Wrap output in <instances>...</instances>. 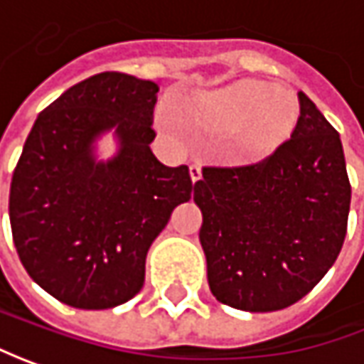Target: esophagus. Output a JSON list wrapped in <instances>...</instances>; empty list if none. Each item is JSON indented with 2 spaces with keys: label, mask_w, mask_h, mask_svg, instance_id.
Here are the masks:
<instances>
[{
  "label": "esophagus",
  "mask_w": 364,
  "mask_h": 364,
  "mask_svg": "<svg viewBox=\"0 0 364 364\" xmlns=\"http://www.w3.org/2000/svg\"><path fill=\"white\" fill-rule=\"evenodd\" d=\"M189 175H191V181L197 183L201 179V167H199V165H191V167H189Z\"/></svg>",
  "instance_id": "1"
}]
</instances>
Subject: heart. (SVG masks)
<instances>
[{
	"label": "heart",
	"instance_id": "obj_1",
	"mask_svg": "<svg viewBox=\"0 0 364 364\" xmlns=\"http://www.w3.org/2000/svg\"><path fill=\"white\" fill-rule=\"evenodd\" d=\"M187 114L203 131L230 132L225 157L242 163L272 155L298 122L294 98L266 82H240L193 96Z\"/></svg>",
	"mask_w": 364,
	"mask_h": 364
}]
</instances>
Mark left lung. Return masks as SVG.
<instances>
[{
  "label": "left lung",
  "instance_id": "obj_1",
  "mask_svg": "<svg viewBox=\"0 0 364 364\" xmlns=\"http://www.w3.org/2000/svg\"><path fill=\"white\" fill-rule=\"evenodd\" d=\"M292 136L244 167H203L193 201L207 282L245 312L292 306L341 254L350 183L338 132L304 92Z\"/></svg>",
  "mask_w": 364,
  "mask_h": 364
}]
</instances>
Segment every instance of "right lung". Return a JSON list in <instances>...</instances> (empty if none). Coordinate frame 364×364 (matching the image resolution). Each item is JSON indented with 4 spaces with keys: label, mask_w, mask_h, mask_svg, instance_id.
Here are the masks:
<instances>
[{
    "label": "right lung",
    "mask_w": 364,
    "mask_h": 364,
    "mask_svg": "<svg viewBox=\"0 0 364 364\" xmlns=\"http://www.w3.org/2000/svg\"><path fill=\"white\" fill-rule=\"evenodd\" d=\"M159 86L120 72L74 84L40 112L9 189L18 256L33 282L68 306L105 310L144 284L151 244L191 199L189 167H165L151 146ZM115 129L119 153L96 161Z\"/></svg>",
    "instance_id": "1"
}]
</instances>
